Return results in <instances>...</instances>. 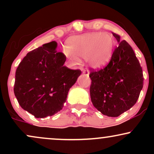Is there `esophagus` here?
<instances>
[{"mask_svg":"<svg viewBox=\"0 0 154 154\" xmlns=\"http://www.w3.org/2000/svg\"><path fill=\"white\" fill-rule=\"evenodd\" d=\"M82 73L84 74L85 75L87 76V77H88L89 76V72H88V70H86V69H83L82 71Z\"/></svg>","mask_w":154,"mask_h":154,"instance_id":"34e87169","label":"esophagus"}]
</instances>
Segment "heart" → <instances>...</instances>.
Returning <instances> with one entry per match:
<instances>
[{
    "label": "heart",
    "mask_w": 154,
    "mask_h": 154,
    "mask_svg": "<svg viewBox=\"0 0 154 154\" xmlns=\"http://www.w3.org/2000/svg\"><path fill=\"white\" fill-rule=\"evenodd\" d=\"M114 45V39L109 33H87L69 38L65 55L72 63H78V57L85 58L88 66L100 69L110 62Z\"/></svg>",
    "instance_id": "1"
}]
</instances>
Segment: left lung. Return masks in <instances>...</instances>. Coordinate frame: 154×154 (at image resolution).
<instances>
[{"mask_svg":"<svg viewBox=\"0 0 154 154\" xmlns=\"http://www.w3.org/2000/svg\"><path fill=\"white\" fill-rule=\"evenodd\" d=\"M119 43V35L113 33ZM93 106L103 115L116 117L136 103L143 86V69L132 47L122 40L109 64L90 74Z\"/></svg>","mask_w":154,"mask_h":154,"instance_id":"left-lung-1","label":"left lung"}]
</instances>
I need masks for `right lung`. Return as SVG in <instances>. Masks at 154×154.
<instances>
[{
    "label": "right lung",
    "instance_id": "obj_1",
    "mask_svg": "<svg viewBox=\"0 0 154 154\" xmlns=\"http://www.w3.org/2000/svg\"><path fill=\"white\" fill-rule=\"evenodd\" d=\"M56 41L30 51L17 67L14 94L19 105L36 118L53 116L62 109L69 91L80 70L63 66L66 56L56 52Z\"/></svg>",
    "mask_w": 154,
    "mask_h": 154
}]
</instances>
